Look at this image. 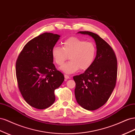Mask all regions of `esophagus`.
I'll list each match as a JSON object with an SVG mask.
<instances>
[{
	"label": "esophagus",
	"mask_w": 135,
	"mask_h": 135,
	"mask_svg": "<svg viewBox=\"0 0 135 135\" xmlns=\"http://www.w3.org/2000/svg\"><path fill=\"white\" fill-rule=\"evenodd\" d=\"M64 76H65V78L66 79H70V77L69 76V75H64Z\"/></svg>",
	"instance_id": "1"
}]
</instances>
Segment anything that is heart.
Instances as JSON below:
<instances>
[{"mask_svg": "<svg viewBox=\"0 0 135 135\" xmlns=\"http://www.w3.org/2000/svg\"><path fill=\"white\" fill-rule=\"evenodd\" d=\"M52 56L55 63L61 66L68 59L71 60L61 67L64 73L71 74L79 69L81 71L87 70L95 61L96 47L92 42L76 36H72L62 43V47L55 46L52 49Z\"/></svg>", "mask_w": 135, "mask_h": 135, "instance_id": "obj_1", "label": "heart"}]
</instances>
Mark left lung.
I'll use <instances>...</instances> for the list:
<instances>
[{
  "mask_svg": "<svg viewBox=\"0 0 135 135\" xmlns=\"http://www.w3.org/2000/svg\"><path fill=\"white\" fill-rule=\"evenodd\" d=\"M95 39L97 54L92 66L83 74L73 76L77 103L84 109L95 110L109 100L115 87L117 59L111 46L100 36L90 31H79Z\"/></svg>",
  "mask_w": 135,
  "mask_h": 135,
  "instance_id": "1",
  "label": "left lung"
}]
</instances>
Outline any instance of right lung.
<instances>
[{"instance_id":"obj_1","label":"right lung","mask_w":135,"mask_h":135,"mask_svg":"<svg viewBox=\"0 0 135 135\" xmlns=\"http://www.w3.org/2000/svg\"><path fill=\"white\" fill-rule=\"evenodd\" d=\"M60 35L44 32L30 40L20 53L16 63L18 87L32 107L44 109L55 101V90L64 80L62 73L53 64L52 48Z\"/></svg>"}]
</instances>
